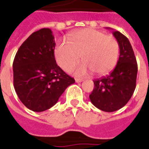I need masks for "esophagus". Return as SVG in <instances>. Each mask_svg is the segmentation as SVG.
I'll return each instance as SVG.
<instances>
[{
  "instance_id": "esophagus-1",
  "label": "esophagus",
  "mask_w": 149,
  "mask_h": 149,
  "mask_svg": "<svg viewBox=\"0 0 149 149\" xmlns=\"http://www.w3.org/2000/svg\"><path fill=\"white\" fill-rule=\"evenodd\" d=\"M75 81H76V82H77V83H79V82H81V81H83V80L80 79V78H76V79H75Z\"/></svg>"
}]
</instances>
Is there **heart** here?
Here are the masks:
<instances>
[{
  "label": "heart",
  "instance_id": "1",
  "mask_svg": "<svg viewBox=\"0 0 149 149\" xmlns=\"http://www.w3.org/2000/svg\"><path fill=\"white\" fill-rule=\"evenodd\" d=\"M68 42L61 41L54 49L58 64L70 71L81 56L83 63L76 68L75 74L83 76L91 72L104 75L116 67L120 45L116 38L93 29H84L70 33Z\"/></svg>",
  "mask_w": 149,
  "mask_h": 149
}]
</instances>
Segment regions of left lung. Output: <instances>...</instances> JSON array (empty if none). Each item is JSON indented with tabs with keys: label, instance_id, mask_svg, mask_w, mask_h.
I'll return each mask as SVG.
<instances>
[{
	"label": "left lung",
	"instance_id": "8db88e82",
	"mask_svg": "<svg viewBox=\"0 0 149 149\" xmlns=\"http://www.w3.org/2000/svg\"><path fill=\"white\" fill-rule=\"evenodd\" d=\"M113 35L120 45L119 60L110 75L93 81L95 87L89 95L91 103L105 112L120 110L130 100L135 90L138 72L136 58L129 39L119 31H113Z\"/></svg>",
	"mask_w": 149,
	"mask_h": 149
}]
</instances>
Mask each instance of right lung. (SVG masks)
Masks as SVG:
<instances>
[{"label": "right lung", "instance_id": "add662e5", "mask_svg": "<svg viewBox=\"0 0 149 149\" xmlns=\"http://www.w3.org/2000/svg\"><path fill=\"white\" fill-rule=\"evenodd\" d=\"M55 40L50 29L29 35L18 49L13 62L14 87L19 99L35 112L49 110L74 78L56 63Z\"/></svg>", "mask_w": 149, "mask_h": 149}]
</instances>
